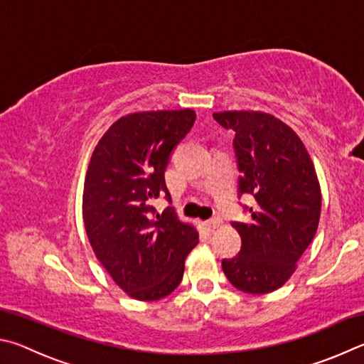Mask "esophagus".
Wrapping results in <instances>:
<instances>
[{
  "mask_svg": "<svg viewBox=\"0 0 364 364\" xmlns=\"http://www.w3.org/2000/svg\"><path fill=\"white\" fill-rule=\"evenodd\" d=\"M206 225L214 230V228H219L222 225V219L219 218V215H214V218H211L206 222Z\"/></svg>",
  "mask_w": 364,
  "mask_h": 364,
  "instance_id": "34e87169",
  "label": "esophagus"
}]
</instances>
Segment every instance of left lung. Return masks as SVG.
Wrapping results in <instances>:
<instances>
[{"instance_id":"left-lung-1","label":"left lung","mask_w":364,"mask_h":364,"mask_svg":"<svg viewBox=\"0 0 364 364\" xmlns=\"http://www.w3.org/2000/svg\"><path fill=\"white\" fill-rule=\"evenodd\" d=\"M235 132L240 195H252L251 219L235 222L241 250L222 260L235 288L267 294L288 282L314 240L321 214V188L314 161L297 134L265 112H215Z\"/></svg>"}]
</instances>
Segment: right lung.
Segmentation results:
<instances>
[{
    "instance_id": "obj_1",
    "label": "right lung",
    "mask_w": 364,
    "mask_h": 364,
    "mask_svg": "<svg viewBox=\"0 0 364 364\" xmlns=\"http://www.w3.org/2000/svg\"><path fill=\"white\" fill-rule=\"evenodd\" d=\"M192 108L137 112L108 127L92 151L82 190V220L99 262L127 296L150 302L182 282L198 232L172 208L151 206L169 192L164 171L195 123Z\"/></svg>"
}]
</instances>
